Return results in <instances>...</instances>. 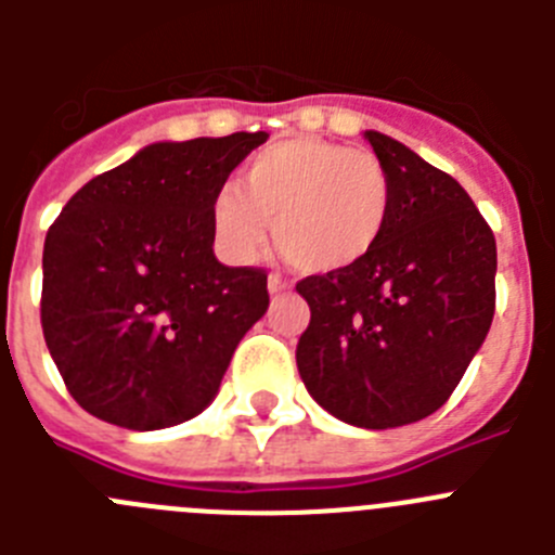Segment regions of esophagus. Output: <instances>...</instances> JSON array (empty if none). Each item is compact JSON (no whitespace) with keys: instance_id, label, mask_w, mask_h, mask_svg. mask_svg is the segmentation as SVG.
Listing matches in <instances>:
<instances>
[{"instance_id":"obj_1","label":"esophagus","mask_w":555,"mask_h":555,"mask_svg":"<svg viewBox=\"0 0 555 555\" xmlns=\"http://www.w3.org/2000/svg\"><path fill=\"white\" fill-rule=\"evenodd\" d=\"M267 286H269V294H281V292H288V288H292L286 281H283V278H278V274H269Z\"/></svg>"}]
</instances>
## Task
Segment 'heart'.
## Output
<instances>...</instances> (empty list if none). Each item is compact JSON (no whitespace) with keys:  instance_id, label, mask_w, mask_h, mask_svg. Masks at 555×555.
<instances>
[{"instance_id":"heart-1","label":"heart","mask_w":555,"mask_h":555,"mask_svg":"<svg viewBox=\"0 0 555 555\" xmlns=\"http://www.w3.org/2000/svg\"><path fill=\"white\" fill-rule=\"evenodd\" d=\"M391 217V180L364 150L325 139H286L255 152L238 189L210 205L217 242L233 261H253L272 222L281 255L306 274H333L370 258Z\"/></svg>"}]
</instances>
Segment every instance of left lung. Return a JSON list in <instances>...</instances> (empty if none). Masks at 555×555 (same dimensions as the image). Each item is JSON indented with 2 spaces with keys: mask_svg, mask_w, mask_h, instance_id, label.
<instances>
[{
  "mask_svg": "<svg viewBox=\"0 0 555 555\" xmlns=\"http://www.w3.org/2000/svg\"><path fill=\"white\" fill-rule=\"evenodd\" d=\"M364 139L389 171V224L370 258L297 283L311 308L297 370L327 414L386 430L442 409L464 377L492 325L498 247L450 175L384 132Z\"/></svg>",
  "mask_w": 555,
  "mask_h": 555,
  "instance_id": "1",
  "label": "left lung"
}]
</instances>
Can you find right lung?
<instances>
[{
	"label": "right lung",
	"mask_w": 555,
	"mask_h": 555,
	"mask_svg": "<svg viewBox=\"0 0 555 555\" xmlns=\"http://www.w3.org/2000/svg\"><path fill=\"white\" fill-rule=\"evenodd\" d=\"M267 132L158 141L88 180L43 242L41 327L68 395L127 430L217 397L269 308L267 272L214 255L210 205Z\"/></svg>",
	"instance_id": "add662e5"
}]
</instances>
